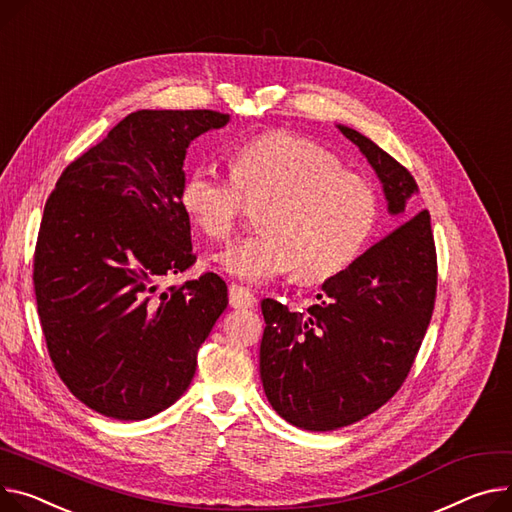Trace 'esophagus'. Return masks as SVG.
<instances>
[{
  "instance_id": "34e87169",
  "label": "esophagus",
  "mask_w": 512,
  "mask_h": 512,
  "mask_svg": "<svg viewBox=\"0 0 512 512\" xmlns=\"http://www.w3.org/2000/svg\"><path fill=\"white\" fill-rule=\"evenodd\" d=\"M228 300H230V306H234V309H249V306H253L257 302L255 294L249 288L236 286V284H232L228 288Z\"/></svg>"
}]
</instances>
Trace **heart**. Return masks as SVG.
I'll list each match as a JSON object with an SVG mask.
<instances>
[{
    "instance_id": "1",
    "label": "heart",
    "mask_w": 512,
    "mask_h": 512,
    "mask_svg": "<svg viewBox=\"0 0 512 512\" xmlns=\"http://www.w3.org/2000/svg\"><path fill=\"white\" fill-rule=\"evenodd\" d=\"M230 173L232 179L224 177L214 164L191 168L179 199L193 226L214 241L232 234L245 201L265 206L259 234L214 255V263L241 282L265 284L294 269L306 282L337 276L377 226L372 183L300 135H257L234 150Z\"/></svg>"
}]
</instances>
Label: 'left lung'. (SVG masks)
I'll return each instance as SVG.
<instances>
[{"label":"left lung","instance_id":"left-lung-1","mask_svg":"<svg viewBox=\"0 0 512 512\" xmlns=\"http://www.w3.org/2000/svg\"><path fill=\"white\" fill-rule=\"evenodd\" d=\"M374 168L399 222L389 236L323 282L306 313L265 298L259 350L263 391L292 426L327 432L387 403L410 372L436 298V249L428 210H407L418 193L410 170L360 131L337 125Z\"/></svg>","mask_w":512,"mask_h":512}]
</instances>
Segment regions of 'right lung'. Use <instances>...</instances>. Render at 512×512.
I'll return each mask as SVG.
<instances>
[{"label":"right lung","instance_id":"1","mask_svg":"<svg viewBox=\"0 0 512 512\" xmlns=\"http://www.w3.org/2000/svg\"><path fill=\"white\" fill-rule=\"evenodd\" d=\"M230 115L135 111L67 166L47 199L34 294L49 356L90 410L146 420L191 385L228 304L220 276L160 290L195 263L181 208L189 144Z\"/></svg>","mask_w":512,"mask_h":512}]
</instances>
